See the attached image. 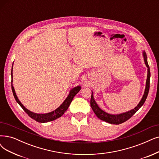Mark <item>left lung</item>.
Returning <instances> with one entry per match:
<instances>
[{"label": "left lung", "mask_w": 159, "mask_h": 159, "mask_svg": "<svg viewBox=\"0 0 159 159\" xmlns=\"http://www.w3.org/2000/svg\"><path fill=\"white\" fill-rule=\"evenodd\" d=\"M143 57L145 64L146 66L148 67V76H147V80H146V85H145L144 94L143 95V97H142L140 102H139V104L137 105V106H136L134 107V109H132L129 111H126L125 113L117 114V115H113V114H110V113H107L105 112L98 106V104L96 102V101H95L94 99L93 94V91H92L91 98V106L92 107L94 113L96 114V116L100 120H102L105 122H107V123H110V124H113V125L121 124V123L125 122L126 120L129 119L143 106L146 98H147V97H148V93L149 91V84H150L149 82H150V77H151L150 68H149L148 62L147 55H146V53L145 52V51H143Z\"/></svg>", "instance_id": "left-lung-1"}]
</instances>
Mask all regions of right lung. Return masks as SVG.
<instances>
[{
    "label": "right lung",
    "mask_w": 159,
    "mask_h": 159,
    "mask_svg": "<svg viewBox=\"0 0 159 159\" xmlns=\"http://www.w3.org/2000/svg\"><path fill=\"white\" fill-rule=\"evenodd\" d=\"M12 69H13V65H12L11 71V89H12V92H13L14 97L17 102L20 105V106L22 107L23 110L28 114V116L30 117H31L32 119L35 120L37 122L47 123V122H49V121H52V120H54L57 118H59L60 117H61L68 108V107H69L70 104V103L72 102V101L74 97H75V95L81 90V87L80 85L75 87H74L70 91L68 97L65 100V101L62 103V104L59 107H57L56 110H55L54 111H51L49 113H36L32 112L30 110H27L26 107H25L21 104L20 100L18 99L17 95H16V93L15 92V89L14 88L13 84H12V81H12V78H13V75H12V71H13V70Z\"/></svg>",
    "instance_id": "add662e5"
}]
</instances>
